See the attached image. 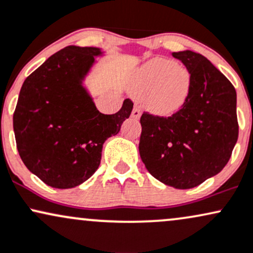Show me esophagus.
<instances>
[{
  "label": "esophagus",
  "instance_id": "esophagus-1",
  "mask_svg": "<svg viewBox=\"0 0 253 253\" xmlns=\"http://www.w3.org/2000/svg\"><path fill=\"white\" fill-rule=\"evenodd\" d=\"M131 116L133 118H135V120H138V118L141 117V109H139L138 106H135V108H133V110H132Z\"/></svg>",
  "mask_w": 253,
  "mask_h": 253
}]
</instances>
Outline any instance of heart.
<instances>
[{
  "label": "heart",
  "mask_w": 253,
  "mask_h": 253,
  "mask_svg": "<svg viewBox=\"0 0 253 253\" xmlns=\"http://www.w3.org/2000/svg\"><path fill=\"white\" fill-rule=\"evenodd\" d=\"M191 87V71L171 59H153L139 68L136 76V93L145 98L147 108L159 116L179 111L185 105Z\"/></svg>",
  "instance_id": "obj_1"
}]
</instances>
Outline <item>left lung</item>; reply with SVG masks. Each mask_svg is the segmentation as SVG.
I'll use <instances>...</instances> for the list:
<instances>
[{
	"mask_svg": "<svg viewBox=\"0 0 253 253\" xmlns=\"http://www.w3.org/2000/svg\"><path fill=\"white\" fill-rule=\"evenodd\" d=\"M191 71L185 105L170 117L143 112L139 155L155 179L177 189L197 187L220 173L238 139L237 93L209 59L173 52Z\"/></svg>",
	"mask_w": 253,
	"mask_h": 253,
	"instance_id": "1",
	"label": "left lung"
}]
</instances>
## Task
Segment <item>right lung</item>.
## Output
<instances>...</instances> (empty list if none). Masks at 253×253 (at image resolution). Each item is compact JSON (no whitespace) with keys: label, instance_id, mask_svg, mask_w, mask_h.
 <instances>
[{"label":"right lung","instance_id":"right-lung-1","mask_svg":"<svg viewBox=\"0 0 253 253\" xmlns=\"http://www.w3.org/2000/svg\"><path fill=\"white\" fill-rule=\"evenodd\" d=\"M103 52L67 46L27 77L13 116L20 157L29 171L53 188L66 189L90 179L100 165L104 142L117 135L132 111L130 99L104 115L83 86Z\"/></svg>","mask_w":253,"mask_h":253}]
</instances>
